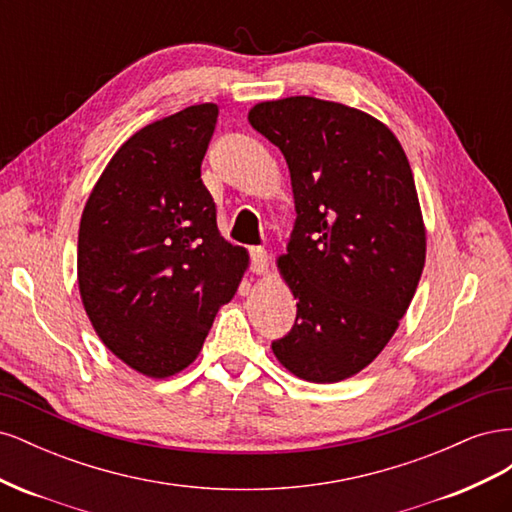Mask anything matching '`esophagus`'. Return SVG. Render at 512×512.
Segmentation results:
<instances>
[{
    "label": "esophagus",
    "mask_w": 512,
    "mask_h": 512,
    "mask_svg": "<svg viewBox=\"0 0 512 512\" xmlns=\"http://www.w3.org/2000/svg\"><path fill=\"white\" fill-rule=\"evenodd\" d=\"M252 271L256 275L269 273V254L262 247H252Z\"/></svg>",
    "instance_id": "esophagus-1"
}]
</instances>
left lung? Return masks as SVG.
I'll return each instance as SVG.
<instances>
[{
    "mask_svg": "<svg viewBox=\"0 0 512 512\" xmlns=\"http://www.w3.org/2000/svg\"><path fill=\"white\" fill-rule=\"evenodd\" d=\"M247 119L284 153L297 211L277 258L297 320L275 359L307 382L352 378L395 335L425 267L406 151L376 117L312 96L258 102Z\"/></svg>",
    "mask_w": 512,
    "mask_h": 512,
    "instance_id": "8db88e82",
    "label": "left lung"
}]
</instances>
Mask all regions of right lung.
I'll use <instances>...</instances> for the list:
<instances>
[{"instance_id":"1","label":"right lung","mask_w":512,"mask_h":512,"mask_svg":"<svg viewBox=\"0 0 512 512\" xmlns=\"http://www.w3.org/2000/svg\"><path fill=\"white\" fill-rule=\"evenodd\" d=\"M218 104H194L123 143L91 190L76 273L102 344L138 374H179L250 267L218 230L200 164Z\"/></svg>"}]
</instances>
